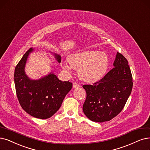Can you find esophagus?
Returning <instances> with one entry per match:
<instances>
[{"label": "esophagus", "mask_w": 150, "mask_h": 150, "mask_svg": "<svg viewBox=\"0 0 150 150\" xmlns=\"http://www.w3.org/2000/svg\"><path fill=\"white\" fill-rule=\"evenodd\" d=\"M73 87L74 88H79L80 87V86L78 84V83H77L76 82H74L73 83Z\"/></svg>", "instance_id": "1"}]
</instances>
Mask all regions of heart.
Here are the masks:
<instances>
[{
  "label": "heart",
  "instance_id": "1",
  "mask_svg": "<svg viewBox=\"0 0 150 150\" xmlns=\"http://www.w3.org/2000/svg\"><path fill=\"white\" fill-rule=\"evenodd\" d=\"M68 62L71 68L79 71V78L88 83L100 80L109 66V58L106 53L91 50L74 53L68 57ZM63 68L69 69L67 64H63Z\"/></svg>",
  "mask_w": 150,
  "mask_h": 150
}]
</instances>
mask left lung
<instances>
[{
    "mask_svg": "<svg viewBox=\"0 0 150 150\" xmlns=\"http://www.w3.org/2000/svg\"><path fill=\"white\" fill-rule=\"evenodd\" d=\"M114 68L93 85H83L87 97L83 105L84 115L92 121H108L120 112L132 89V76L128 62L117 52Z\"/></svg>",
    "mask_w": 150,
    "mask_h": 150,
    "instance_id": "obj_1",
    "label": "left lung"
}]
</instances>
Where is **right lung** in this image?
Listing matches in <instances>:
<instances>
[{
	"instance_id": "1",
	"label": "right lung",
	"mask_w": 150,
	"mask_h": 150,
	"mask_svg": "<svg viewBox=\"0 0 150 150\" xmlns=\"http://www.w3.org/2000/svg\"><path fill=\"white\" fill-rule=\"evenodd\" d=\"M35 50V48H30L16 65L15 85L22 108L34 117L45 119L52 117L59 109L73 83L60 81L52 71L38 79L29 78L25 72L26 64L29 53ZM49 52L58 63L61 62L60 55Z\"/></svg>"
}]
</instances>
